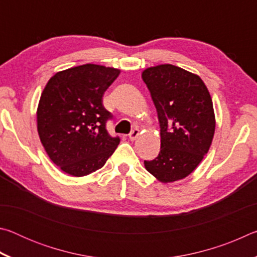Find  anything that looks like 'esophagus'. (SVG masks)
I'll return each instance as SVG.
<instances>
[{
	"mask_svg": "<svg viewBox=\"0 0 257 257\" xmlns=\"http://www.w3.org/2000/svg\"><path fill=\"white\" fill-rule=\"evenodd\" d=\"M139 136V129H137V128H135L132 133L129 134V139L130 141H136V138Z\"/></svg>",
	"mask_w": 257,
	"mask_h": 257,
	"instance_id": "obj_1",
	"label": "esophagus"
}]
</instances>
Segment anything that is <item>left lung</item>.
Returning a JSON list of instances; mask_svg holds the SVG:
<instances>
[{
    "label": "left lung",
    "mask_w": 257,
    "mask_h": 257,
    "mask_svg": "<svg viewBox=\"0 0 257 257\" xmlns=\"http://www.w3.org/2000/svg\"><path fill=\"white\" fill-rule=\"evenodd\" d=\"M158 111L161 150L145 169L163 184L188 177L207 154L215 132L210 92L199 76L172 64L142 73Z\"/></svg>",
    "instance_id": "left-lung-1"
}]
</instances>
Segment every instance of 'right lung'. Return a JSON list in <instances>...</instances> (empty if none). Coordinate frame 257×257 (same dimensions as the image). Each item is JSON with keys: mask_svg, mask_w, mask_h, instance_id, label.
I'll list each match as a JSON object with an SVG mask.
<instances>
[{"mask_svg": "<svg viewBox=\"0 0 257 257\" xmlns=\"http://www.w3.org/2000/svg\"><path fill=\"white\" fill-rule=\"evenodd\" d=\"M119 75V69L87 63L47 81L37 107V130L52 162L68 175H90L118 147L119 137L106 132L112 115L102 97Z\"/></svg>", "mask_w": 257, "mask_h": 257, "instance_id": "1", "label": "right lung"}]
</instances>
